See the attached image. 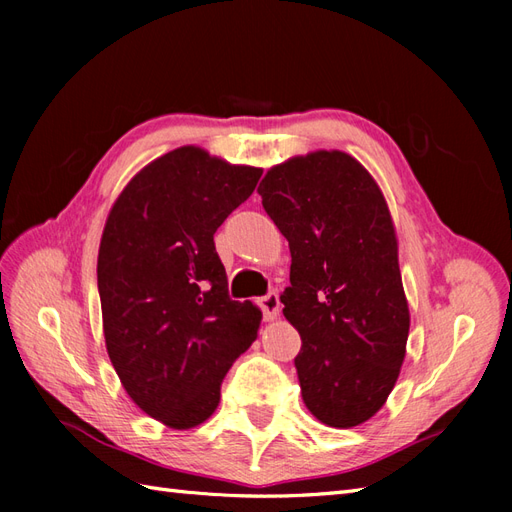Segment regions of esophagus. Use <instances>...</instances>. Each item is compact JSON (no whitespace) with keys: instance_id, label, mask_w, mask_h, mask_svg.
I'll use <instances>...</instances> for the list:
<instances>
[{"instance_id":"1","label":"esophagus","mask_w":512,"mask_h":512,"mask_svg":"<svg viewBox=\"0 0 512 512\" xmlns=\"http://www.w3.org/2000/svg\"><path fill=\"white\" fill-rule=\"evenodd\" d=\"M258 305L262 309V318H265L267 322L275 320L277 314H280V297H277L275 292H269V294H265V297H260Z\"/></svg>"}]
</instances>
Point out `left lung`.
I'll return each mask as SVG.
<instances>
[{"mask_svg":"<svg viewBox=\"0 0 512 512\" xmlns=\"http://www.w3.org/2000/svg\"><path fill=\"white\" fill-rule=\"evenodd\" d=\"M258 194L290 245L280 299L303 342L294 367L305 406L329 427L361 425L393 391L410 331L389 207L342 151L273 166Z\"/></svg>","mask_w":512,"mask_h":512,"instance_id":"8db88e82","label":"left lung"}]
</instances>
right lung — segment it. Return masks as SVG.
<instances>
[{
	"instance_id": "obj_1",
	"label": "right lung",
	"mask_w": 512,
	"mask_h": 512,
	"mask_svg": "<svg viewBox=\"0 0 512 512\" xmlns=\"http://www.w3.org/2000/svg\"><path fill=\"white\" fill-rule=\"evenodd\" d=\"M260 175L179 147L145 166L108 213L98 254L106 350L134 404L173 429L207 421L256 339L260 309L230 299L213 235Z\"/></svg>"
}]
</instances>
